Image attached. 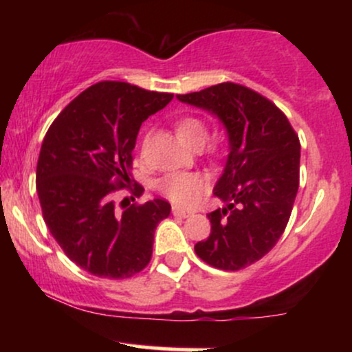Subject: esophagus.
I'll use <instances>...</instances> for the list:
<instances>
[{
  "mask_svg": "<svg viewBox=\"0 0 352 352\" xmlns=\"http://www.w3.org/2000/svg\"><path fill=\"white\" fill-rule=\"evenodd\" d=\"M172 213L173 217H179V218H188L190 215H193V212H190V210H185L182 207H172Z\"/></svg>",
  "mask_w": 352,
  "mask_h": 352,
  "instance_id": "esophagus-1",
  "label": "esophagus"
}]
</instances>
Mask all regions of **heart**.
<instances>
[{"label":"heart","instance_id":"b5f03b06","mask_svg":"<svg viewBox=\"0 0 352 352\" xmlns=\"http://www.w3.org/2000/svg\"><path fill=\"white\" fill-rule=\"evenodd\" d=\"M175 131L182 142L190 147L204 144L207 139V125L199 117H182L175 122ZM205 187H207V179L197 172L170 173L159 184V190L167 199H170L173 204L184 205V207L195 204Z\"/></svg>","mask_w":352,"mask_h":352}]
</instances>
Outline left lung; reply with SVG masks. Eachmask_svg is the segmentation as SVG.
I'll use <instances>...</instances> for the list:
<instances>
[{"label": "left lung", "mask_w": 352, "mask_h": 352, "mask_svg": "<svg viewBox=\"0 0 352 352\" xmlns=\"http://www.w3.org/2000/svg\"><path fill=\"white\" fill-rule=\"evenodd\" d=\"M177 99L217 117L228 155L213 195L225 204L208 213L212 230L195 253L220 270H241L263 258L288 225L300 187V139L272 100L223 82Z\"/></svg>", "instance_id": "obj_1"}]
</instances>
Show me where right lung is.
I'll list each match as a JSON object with an SVG mask.
<instances>
[{"instance_id":"right-lung-1","label":"right lung","mask_w":352,"mask_h":352,"mask_svg":"<svg viewBox=\"0 0 352 352\" xmlns=\"http://www.w3.org/2000/svg\"><path fill=\"white\" fill-rule=\"evenodd\" d=\"M172 99L102 80L80 92L44 137L36 168L44 221L67 258L94 276L131 278L151 261L153 233L170 204L153 199L117 212L112 193L132 185L140 125ZM132 192L140 195L142 187Z\"/></svg>"}]
</instances>
